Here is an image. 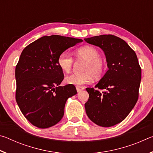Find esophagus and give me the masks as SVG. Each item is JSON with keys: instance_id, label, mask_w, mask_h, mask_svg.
<instances>
[{"instance_id": "34e87169", "label": "esophagus", "mask_w": 153, "mask_h": 153, "mask_svg": "<svg viewBox=\"0 0 153 153\" xmlns=\"http://www.w3.org/2000/svg\"><path fill=\"white\" fill-rule=\"evenodd\" d=\"M84 89V87L82 86H76V90H77V92H81L82 90H83Z\"/></svg>"}]
</instances>
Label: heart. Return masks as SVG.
I'll return each mask as SVG.
<instances>
[{"label":"heart","instance_id":"b5f03b06","mask_svg":"<svg viewBox=\"0 0 153 153\" xmlns=\"http://www.w3.org/2000/svg\"><path fill=\"white\" fill-rule=\"evenodd\" d=\"M76 58L77 60L86 61L82 74H74L65 77L67 84L80 86L88 84L94 78L98 79L104 74L105 64L100 59V53L97 48L92 46H84L76 50ZM59 67L63 72L68 73L72 69L74 59L66 53H62L57 59Z\"/></svg>","mask_w":153,"mask_h":153}]
</instances>
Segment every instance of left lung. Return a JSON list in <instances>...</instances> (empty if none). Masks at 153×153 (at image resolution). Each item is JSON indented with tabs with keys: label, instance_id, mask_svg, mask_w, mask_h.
I'll use <instances>...</instances> for the list:
<instances>
[{
	"label": "left lung",
	"instance_id": "left-lung-1",
	"mask_svg": "<svg viewBox=\"0 0 153 153\" xmlns=\"http://www.w3.org/2000/svg\"><path fill=\"white\" fill-rule=\"evenodd\" d=\"M84 40L104 51L108 68L96 89L86 88L89 94L85 103L86 114L98 126H115L125 120L138 100L141 67L136 54L123 40L111 34Z\"/></svg>",
	"mask_w": 153,
	"mask_h": 153
}]
</instances>
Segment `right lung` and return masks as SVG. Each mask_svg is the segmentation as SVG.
Returning a JSON list of instances; mask_svg holds the SVG:
<instances>
[{
	"mask_svg": "<svg viewBox=\"0 0 153 153\" xmlns=\"http://www.w3.org/2000/svg\"><path fill=\"white\" fill-rule=\"evenodd\" d=\"M82 39L52 35L36 40L21 54L15 68V98L25 117L34 126L48 128L61 121L68 98L77 94L73 84L59 86L64 75L58 56Z\"/></svg>",
	"mask_w": 153,
	"mask_h": 153,
	"instance_id": "add662e5",
	"label": "right lung"
}]
</instances>
